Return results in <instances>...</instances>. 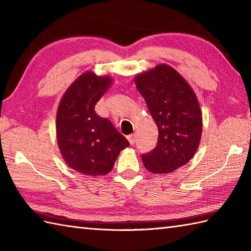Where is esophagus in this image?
<instances>
[{
  "instance_id": "esophagus-1",
  "label": "esophagus",
  "mask_w": 251,
  "mask_h": 251,
  "mask_svg": "<svg viewBox=\"0 0 251 251\" xmlns=\"http://www.w3.org/2000/svg\"><path fill=\"white\" fill-rule=\"evenodd\" d=\"M127 140L129 141L130 146H132V145H135V142H136V138H135V136H134V135H129V136H127Z\"/></svg>"
}]
</instances>
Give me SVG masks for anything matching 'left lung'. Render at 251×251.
<instances>
[{"label": "left lung", "instance_id": "8db88e82", "mask_svg": "<svg viewBox=\"0 0 251 251\" xmlns=\"http://www.w3.org/2000/svg\"><path fill=\"white\" fill-rule=\"evenodd\" d=\"M158 129L156 147L143 154L150 173L168 174L188 163L199 149L201 110L194 90L181 74L165 63L135 76Z\"/></svg>", "mask_w": 251, "mask_h": 251}]
</instances>
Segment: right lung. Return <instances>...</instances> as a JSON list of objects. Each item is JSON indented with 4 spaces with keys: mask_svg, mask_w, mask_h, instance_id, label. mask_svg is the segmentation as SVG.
<instances>
[{
    "mask_svg": "<svg viewBox=\"0 0 251 251\" xmlns=\"http://www.w3.org/2000/svg\"><path fill=\"white\" fill-rule=\"evenodd\" d=\"M111 84L109 75L84 72L69 86L58 105V148L68 166L83 175L109 174L120 152L129 146L108 119L95 112L96 103Z\"/></svg>",
    "mask_w": 251,
    "mask_h": 251,
    "instance_id": "right-lung-1",
    "label": "right lung"
}]
</instances>
